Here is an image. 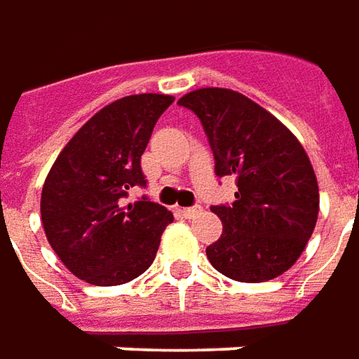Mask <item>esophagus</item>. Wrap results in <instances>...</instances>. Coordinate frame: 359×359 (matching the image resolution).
Wrapping results in <instances>:
<instances>
[{"instance_id":"esophagus-1","label":"esophagus","mask_w":359,"mask_h":359,"mask_svg":"<svg viewBox=\"0 0 359 359\" xmlns=\"http://www.w3.org/2000/svg\"><path fill=\"white\" fill-rule=\"evenodd\" d=\"M203 212V208L196 204V206H187V208H182V217H187V218H194V217H198Z\"/></svg>"}]
</instances>
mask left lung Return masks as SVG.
<instances>
[{
    "instance_id": "obj_1",
    "label": "left lung",
    "mask_w": 359,
    "mask_h": 359,
    "mask_svg": "<svg viewBox=\"0 0 359 359\" xmlns=\"http://www.w3.org/2000/svg\"><path fill=\"white\" fill-rule=\"evenodd\" d=\"M201 118L217 177H234V203L210 210L222 234L206 246L210 264L236 282L284 274L306 248L320 208L318 180L298 139L248 97L218 87L184 95Z\"/></svg>"
}]
</instances>
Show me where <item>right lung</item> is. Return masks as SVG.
Wrapping results in <instances>:
<instances>
[{
  "label": "right lung",
  "mask_w": 359,
  "mask_h": 359,
  "mask_svg": "<svg viewBox=\"0 0 359 359\" xmlns=\"http://www.w3.org/2000/svg\"><path fill=\"white\" fill-rule=\"evenodd\" d=\"M175 99L142 93L101 109L65 144L45 179L41 222L61 262L95 286H117L153 264L161 234L172 222L165 206L142 196L141 156L156 121Z\"/></svg>",
  "instance_id": "obj_1"
}]
</instances>
